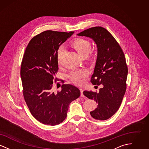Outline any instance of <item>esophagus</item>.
<instances>
[{"instance_id": "1", "label": "esophagus", "mask_w": 149, "mask_h": 149, "mask_svg": "<svg viewBox=\"0 0 149 149\" xmlns=\"http://www.w3.org/2000/svg\"><path fill=\"white\" fill-rule=\"evenodd\" d=\"M80 93H81V97H84V95L83 94V89L82 88H80Z\"/></svg>"}]
</instances>
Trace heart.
<instances>
[{
  "mask_svg": "<svg viewBox=\"0 0 149 149\" xmlns=\"http://www.w3.org/2000/svg\"><path fill=\"white\" fill-rule=\"evenodd\" d=\"M71 47L76 50L81 56L85 57L88 56L89 53H91V56H92V52L91 51L92 48L91 43L88 40L83 38H78L71 43ZM63 53V49L60 48L58 51L57 54L58 65H61V59ZM89 71L85 69H74L69 72L68 78L75 84L81 85L84 83L85 78L89 75Z\"/></svg>",
  "mask_w": 149,
  "mask_h": 149,
  "instance_id": "obj_1",
  "label": "heart"
}]
</instances>
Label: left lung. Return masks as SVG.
<instances>
[{
    "label": "left lung",
    "instance_id": "left-lung-1",
    "mask_svg": "<svg viewBox=\"0 0 149 149\" xmlns=\"http://www.w3.org/2000/svg\"><path fill=\"white\" fill-rule=\"evenodd\" d=\"M78 35L92 38L97 45V59L91 81L103 86L98 93L84 91L83 94L98 104L90 112L93 118L106 120L118 111L126 92L128 68L124 53L113 36L103 27H92Z\"/></svg>",
    "mask_w": 149,
    "mask_h": 149
}]
</instances>
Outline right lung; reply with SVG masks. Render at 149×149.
<instances>
[{"instance_id": "1", "label": "right lung", "mask_w": 149, "mask_h": 149, "mask_svg": "<svg viewBox=\"0 0 149 149\" xmlns=\"http://www.w3.org/2000/svg\"><path fill=\"white\" fill-rule=\"evenodd\" d=\"M47 30L33 37L24 54L21 77L24 100L32 115L40 122L54 126L66 118L69 106L80 95L78 88L63 84L52 92L58 68L57 51L73 33Z\"/></svg>"}]
</instances>
